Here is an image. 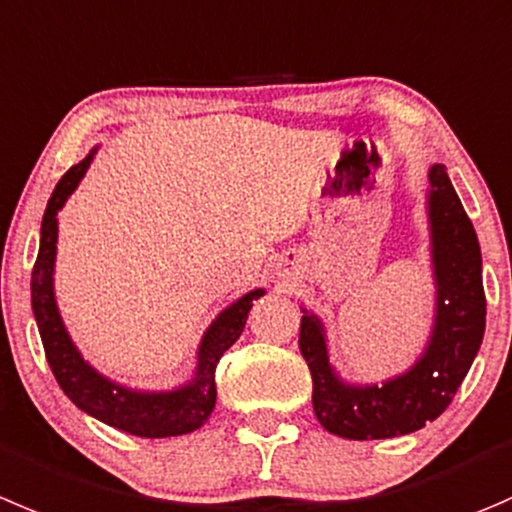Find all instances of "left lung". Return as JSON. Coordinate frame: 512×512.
<instances>
[{
  "label": "left lung",
  "mask_w": 512,
  "mask_h": 512,
  "mask_svg": "<svg viewBox=\"0 0 512 512\" xmlns=\"http://www.w3.org/2000/svg\"><path fill=\"white\" fill-rule=\"evenodd\" d=\"M430 235L438 312L425 355L413 370L380 388L345 385L327 362L320 320L302 315L300 352L312 375V408L327 433L347 440L415 433L453 403L468 375L485 332L483 260L473 222L443 165L430 170Z\"/></svg>",
  "instance_id": "obj_1"
}]
</instances>
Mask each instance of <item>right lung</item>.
<instances>
[{
    "instance_id": "right-lung-1",
    "label": "right lung",
    "mask_w": 512,
    "mask_h": 512,
    "mask_svg": "<svg viewBox=\"0 0 512 512\" xmlns=\"http://www.w3.org/2000/svg\"><path fill=\"white\" fill-rule=\"evenodd\" d=\"M89 162H92V155L64 172L42 217V240H39V255L32 270V310L39 337H42L44 355H47L49 367H52L64 395L92 418L124 430V433L140 435V438H172V435L192 433L207 423L212 408H215L217 362L242 335L252 302L265 292H247L235 305L220 312V317L202 337L195 380L185 388L172 390V393H135V390L119 388L97 370H92L69 340L52 290L54 255H57V212L79 185Z\"/></svg>"
}]
</instances>
